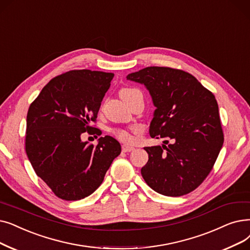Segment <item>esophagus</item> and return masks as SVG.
Segmentation results:
<instances>
[{"label":"esophagus","instance_id":"esophagus-1","mask_svg":"<svg viewBox=\"0 0 250 250\" xmlns=\"http://www.w3.org/2000/svg\"><path fill=\"white\" fill-rule=\"evenodd\" d=\"M135 150V147L133 146H129V145H123V151L124 152H131Z\"/></svg>","mask_w":250,"mask_h":250}]
</instances>
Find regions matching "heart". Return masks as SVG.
<instances>
[{
    "label": "heart",
    "mask_w": 250,
    "mask_h": 250,
    "mask_svg": "<svg viewBox=\"0 0 250 250\" xmlns=\"http://www.w3.org/2000/svg\"><path fill=\"white\" fill-rule=\"evenodd\" d=\"M135 89H129V88H125L123 89L121 91V95H125V94H129L134 92ZM113 134L115 135V137H117L119 140L125 141V142H129V141L133 140V137L131 136V134H128L125 131H123V129H113Z\"/></svg>",
    "instance_id": "1"
}]
</instances>
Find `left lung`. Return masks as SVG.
I'll list each match as a JSON object with an SVG mask.
<instances>
[{"mask_svg": "<svg viewBox=\"0 0 250 250\" xmlns=\"http://www.w3.org/2000/svg\"><path fill=\"white\" fill-rule=\"evenodd\" d=\"M126 80L149 91L156 107L149 134L166 139L161 146L144 148L149 158L141 168L143 179L166 196L190 193L208 176L224 143L213 94L192 74L169 67H146Z\"/></svg>", "mask_w": 250, "mask_h": 250, "instance_id": "left-lung-1", "label": "left lung"}]
</instances>
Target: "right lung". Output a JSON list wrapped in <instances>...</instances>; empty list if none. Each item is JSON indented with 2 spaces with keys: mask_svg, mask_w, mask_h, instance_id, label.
<instances>
[{
  "mask_svg": "<svg viewBox=\"0 0 250 250\" xmlns=\"http://www.w3.org/2000/svg\"><path fill=\"white\" fill-rule=\"evenodd\" d=\"M112 72L71 70L52 79L29 106L25 150L38 177L57 197L74 201L98 188L122 147L110 136L94 146L82 141L91 132ZM95 131L100 135V131Z\"/></svg>",
  "mask_w": 250,
  "mask_h": 250,
  "instance_id": "1",
  "label": "right lung"
}]
</instances>
